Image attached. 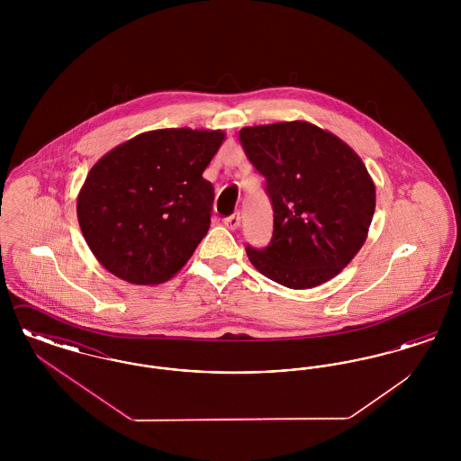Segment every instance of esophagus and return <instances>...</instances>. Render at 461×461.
Returning a JSON list of instances; mask_svg holds the SVG:
<instances>
[{
	"instance_id": "obj_1",
	"label": "esophagus",
	"mask_w": 461,
	"mask_h": 461,
	"mask_svg": "<svg viewBox=\"0 0 461 461\" xmlns=\"http://www.w3.org/2000/svg\"><path fill=\"white\" fill-rule=\"evenodd\" d=\"M224 226H226L228 230H237V228L240 226V214H239V212H233L231 216H228V218L224 220Z\"/></svg>"
}]
</instances>
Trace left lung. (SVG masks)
Here are the masks:
<instances>
[{"label":"left lung","mask_w":461,"mask_h":461,"mask_svg":"<svg viewBox=\"0 0 461 461\" xmlns=\"http://www.w3.org/2000/svg\"><path fill=\"white\" fill-rule=\"evenodd\" d=\"M247 158L266 179L275 222L267 247H245L254 267L303 290L339 275L366 240L375 185L348 143L306 121L240 130Z\"/></svg>","instance_id":"1"}]
</instances>
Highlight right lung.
<instances>
[{
	"label": "right lung",
	"mask_w": 461,
	"mask_h": 461,
	"mask_svg": "<svg viewBox=\"0 0 461 461\" xmlns=\"http://www.w3.org/2000/svg\"><path fill=\"white\" fill-rule=\"evenodd\" d=\"M224 132H141L104 155L77 195V220L107 271L136 285L173 278L211 224L214 186L202 173Z\"/></svg>",
	"instance_id": "add662e5"
}]
</instances>
